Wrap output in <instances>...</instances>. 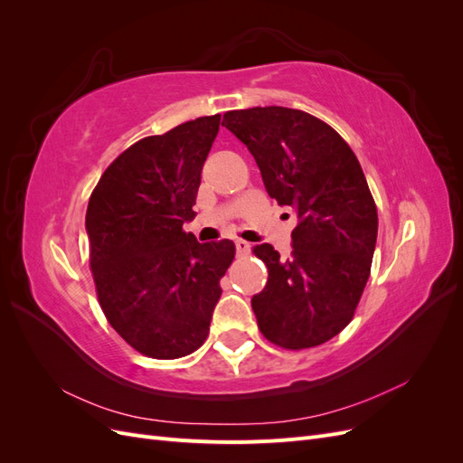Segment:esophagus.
I'll use <instances>...</instances> for the list:
<instances>
[{
	"label": "esophagus",
	"instance_id": "esophagus-1",
	"mask_svg": "<svg viewBox=\"0 0 463 463\" xmlns=\"http://www.w3.org/2000/svg\"><path fill=\"white\" fill-rule=\"evenodd\" d=\"M235 249H237V255L245 257V255H249L250 243H247V241H243V240H237V241H235Z\"/></svg>",
	"mask_w": 463,
	"mask_h": 463
}]
</instances>
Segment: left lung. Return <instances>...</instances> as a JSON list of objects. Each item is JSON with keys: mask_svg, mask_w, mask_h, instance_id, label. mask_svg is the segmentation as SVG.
Listing matches in <instances>:
<instances>
[{"mask_svg": "<svg viewBox=\"0 0 463 463\" xmlns=\"http://www.w3.org/2000/svg\"><path fill=\"white\" fill-rule=\"evenodd\" d=\"M222 125L253 154L278 204L298 210L293 253L253 247L269 282L250 305L284 349L328 342L352 322L371 274L378 214L354 150L328 123L282 106L232 109Z\"/></svg>", "mask_w": 463, "mask_h": 463, "instance_id": "1", "label": "left lung"}]
</instances>
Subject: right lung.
Instances as JSON below:
<instances>
[{
	"instance_id": "obj_1",
	"label": "right lung",
	"mask_w": 463,
	"mask_h": 463,
	"mask_svg": "<svg viewBox=\"0 0 463 463\" xmlns=\"http://www.w3.org/2000/svg\"><path fill=\"white\" fill-rule=\"evenodd\" d=\"M220 114L181 123L123 150L87 208L98 303L121 338L152 359L199 349L235 257L228 240L199 243L184 232L194 216L203 164Z\"/></svg>"
}]
</instances>
